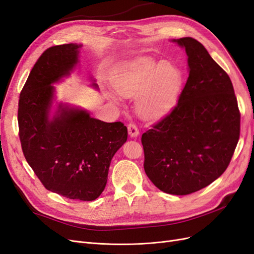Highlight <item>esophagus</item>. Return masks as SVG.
<instances>
[{
	"mask_svg": "<svg viewBox=\"0 0 254 254\" xmlns=\"http://www.w3.org/2000/svg\"><path fill=\"white\" fill-rule=\"evenodd\" d=\"M127 130H128V135L130 137H137L139 135V129L134 124H129L127 126Z\"/></svg>",
	"mask_w": 254,
	"mask_h": 254,
	"instance_id": "34e87169",
	"label": "esophagus"
}]
</instances>
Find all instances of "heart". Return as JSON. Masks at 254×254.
Returning a JSON list of instances; mask_svg holds the SVG:
<instances>
[{
	"instance_id": "1",
	"label": "heart",
	"mask_w": 254,
	"mask_h": 254,
	"mask_svg": "<svg viewBox=\"0 0 254 254\" xmlns=\"http://www.w3.org/2000/svg\"><path fill=\"white\" fill-rule=\"evenodd\" d=\"M112 84L118 95L135 98V108L144 119H157L173 108L183 84V72L177 66L165 62L138 59L122 65L112 73ZM106 97L119 103L116 95Z\"/></svg>"
}]
</instances>
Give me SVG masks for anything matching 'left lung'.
<instances>
[{"instance_id": "left-lung-1", "label": "left lung", "mask_w": 254, "mask_h": 254, "mask_svg": "<svg viewBox=\"0 0 254 254\" xmlns=\"http://www.w3.org/2000/svg\"><path fill=\"white\" fill-rule=\"evenodd\" d=\"M185 48L189 77L175 108L142 134L144 171L159 190L188 195L226 171L240 138L241 114L230 78L197 40Z\"/></svg>"}]
</instances>
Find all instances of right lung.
Here are the masks:
<instances>
[{
	"label": "right lung",
	"instance_id": "1",
	"mask_svg": "<svg viewBox=\"0 0 254 254\" xmlns=\"http://www.w3.org/2000/svg\"><path fill=\"white\" fill-rule=\"evenodd\" d=\"M81 47L57 45L41 55L21 92L18 122L24 156L46 189L91 201L103 192L111 160L127 141V128L62 102L52 114L54 84L70 75ZM92 86L98 89L95 80Z\"/></svg>",
	"mask_w": 254,
	"mask_h": 254
}]
</instances>
